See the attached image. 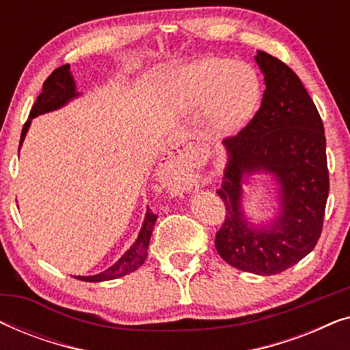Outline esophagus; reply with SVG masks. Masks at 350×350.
Wrapping results in <instances>:
<instances>
[{
  "mask_svg": "<svg viewBox=\"0 0 350 350\" xmlns=\"http://www.w3.org/2000/svg\"><path fill=\"white\" fill-rule=\"evenodd\" d=\"M185 142L176 140L174 145H172L169 154L162 162V175L165 176V180L169 181L170 185H178L185 180V170L181 167V152H183Z\"/></svg>",
  "mask_w": 350,
  "mask_h": 350,
  "instance_id": "obj_1",
  "label": "esophagus"
}]
</instances>
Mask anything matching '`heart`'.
Returning a JSON list of instances; mask_svg holds the SVG:
<instances>
[{"mask_svg":"<svg viewBox=\"0 0 350 350\" xmlns=\"http://www.w3.org/2000/svg\"><path fill=\"white\" fill-rule=\"evenodd\" d=\"M260 94L255 70L218 57L196 62L176 76V105L189 113L204 109L205 126L215 137L241 131L256 109Z\"/></svg>","mask_w":350,"mask_h":350,"instance_id":"b5f03b06","label":"heart"}]
</instances>
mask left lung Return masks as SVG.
I'll return each instance as SVG.
<instances>
[{"instance_id": "left-lung-1", "label": "left lung", "mask_w": 350, "mask_h": 350, "mask_svg": "<svg viewBox=\"0 0 350 350\" xmlns=\"http://www.w3.org/2000/svg\"><path fill=\"white\" fill-rule=\"evenodd\" d=\"M255 60L266 90L247 127L223 140L228 162L217 193L226 218L215 247L232 267L274 275L314 250L329 180L323 122L308 90L275 57L258 51ZM256 173L271 174L280 185V212L267 225L250 224L241 207V186Z\"/></svg>"}]
</instances>
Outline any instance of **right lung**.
Here are the masks:
<instances>
[{
	"label": "right lung",
	"mask_w": 350,
	"mask_h": 350,
	"mask_svg": "<svg viewBox=\"0 0 350 350\" xmlns=\"http://www.w3.org/2000/svg\"><path fill=\"white\" fill-rule=\"evenodd\" d=\"M76 97H79V92L76 90V84H75L73 75H71L70 71V65L59 66V68L52 71V75L44 81V84H42V92L38 95L36 102L33 105L30 111V118H28V121L22 129L21 146L23 140H25V135L28 129H30L33 118L65 107L70 100H73ZM156 219H157V215L151 213L150 210H148L145 215V221H143L140 232H138L137 241L132 243L131 248H129V250L124 253V255L119 258L113 266H109L108 269L100 272V274L75 275V279H79L83 282H105V280L119 279V277H124L131 274L133 271H137L138 267L145 262L148 256V245H150V239H151L152 228H154Z\"/></svg>",
	"instance_id": "1"
}]
</instances>
